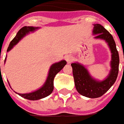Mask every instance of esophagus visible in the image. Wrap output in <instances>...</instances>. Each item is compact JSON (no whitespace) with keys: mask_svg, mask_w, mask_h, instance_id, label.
Wrapping results in <instances>:
<instances>
[{"mask_svg":"<svg viewBox=\"0 0 124 124\" xmlns=\"http://www.w3.org/2000/svg\"><path fill=\"white\" fill-rule=\"evenodd\" d=\"M66 61L69 64L70 62H72L73 60V57L71 56V55H67L66 56Z\"/></svg>","mask_w":124,"mask_h":124,"instance_id":"obj_1","label":"esophagus"}]
</instances>
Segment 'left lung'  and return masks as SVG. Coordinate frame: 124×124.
<instances>
[{
    "instance_id": "1",
    "label": "left lung",
    "mask_w": 124,
    "mask_h": 124,
    "mask_svg": "<svg viewBox=\"0 0 124 124\" xmlns=\"http://www.w3.org/2000/svg\"><path fill=\"white\" fill-rule=\"evenodd\" d=\"M93 34L95 38L102 39L106 42L112 53L111 70L109 75L102 81L96 80L92 77L83 65L78 62L71 64L76 88L81 95L90 98H96L104 95L115 83L119 71V54L115 41L111 34L101 24H93Z\"/></svg>"
}]
</instances>
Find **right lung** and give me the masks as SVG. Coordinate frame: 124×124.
Masks as SVG:
<instances>
[{
    "label": "right lung",
    "instance_id": "add662e5",
    "mask_svg": "<svg viewBox=\"0 0 124 124\" xmlns=\"http://www.w3.org/2000/svg\"><path fill=\"white\" fill-rule=\"evenodd\" d=\"M38 28V27L36 28V27H33V26L23 27L18 32L17 34L13 38V40L10 42L8 48L7 49V52L10 51L13 48V46L16 45L26 34H28L30 32H34ZM66 64V60H61L60 62L54 63L52 65L50 68L46 82L40 89L31 93H18L16 92V93H18L19 96L24 98L30 100H37L44 98L46 96H49L54 90V79L55 76L62 70Z\"/></svg>",
    "mask_w": 124,
    "mask_h": 124
}]
</instances>
